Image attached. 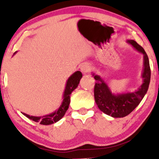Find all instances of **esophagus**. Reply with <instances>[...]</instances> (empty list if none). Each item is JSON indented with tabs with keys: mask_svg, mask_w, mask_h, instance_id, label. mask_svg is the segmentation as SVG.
Returning <instances> with one entry per match:
<instances>
[{
	"mask_svg": "<svg viewBox=\"0 0 159 159\" xmlns=\"http://www.w3.org/2000/svg\"><path fill=\"white\" fill-rule=\"evenodd\" d=\"M80 69H81L82 73L86 74L91 70V65L89 63H83L82 65H81V67H80Z\"/></svg>",
	"mask_w": 159,
	"mask_h": 159,
	"instance_id": "esophagus-1",
	"label": "esophagus"
}]
</instances>
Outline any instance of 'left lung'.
<instances>
[{
    "label": "left lung",
    "instance_id": "1",
    "mask_svg": "<svg viewBox=\"0 0 159 159\" xmlns=\"http://www.w3.org/2000/svg\"><path fill=\"white\" fill-rule=\"evenodd\" d=\"M134 49L143 54L142 84L136 91L132 92L112 93L106 82L100 75L92 73L95 79L94 94V100L98 108L106 115L113 118H123L129 115L139 105L148 89L151 79V69L146 52L142 46L134 40H127Z\"/></svg>",
    "mask_w": 159,
    "mask_h": 159
}]
</instances>
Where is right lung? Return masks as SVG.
Masks as SVG:
<instances>
[{"mask_svg": "<svg viewBox=\"0 0 159 159\" xmlns=\"http://www.w3.org/2000/svg\"><path fill=\"white\" fill-rule=\"evenodd\" d=\"M81 78H82V74L79 70L75 71V73L72 74L68 78L66 83V86H65V91H64L63 102H62L61 105H60L58 109L56 110L55 111L52 112V113L49 114V115H44V116L41 117L32 116V115H27L25 113L22 114L25 116H26L27 118L32 120V121H35V122H39L41 125H48L54 124V123L58 121L59 120H61L63 118L65 114L66 113L67 110H68V107H69L70 94H71L74 90L78 87Z\"/></svg>", "mask_w": 159, "mask_h": 159, "instance_id": "add662e5", "label": "right lung"}]
</instances>
